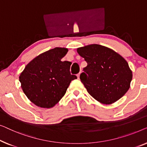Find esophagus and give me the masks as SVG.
<instances>
[{"label":"esophagus","instance_id":"1","mask_svg":"<svg viewBox=\"0 0 147 147\" xmlns=\"http://www.w3.org/2000/svg\"><path fill=\"white\" fill-rule=\"evenodd\" d=\"M80 73H81V72H80L79 73L77 74V77H78V78H79V77H80Z\"/></svg>","mask_w":147,"mask_h":147}]
</instances>
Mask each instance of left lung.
<instances>
[{
    "label": "left lung",
    "mask_w": 147,
    "mask_h": 147,
    "mask_svg": "<svg viewBox=\"0 0 147 147\" xmlns=\"http://www.w3.org/2000/svg\"><path fill=\"white\" fill-rule=\"evenodd\" d=\"M87 66L80 79L88 93L103 104H111L128 91L133 78L125 59L112 49L100 45L77 49Z\"/></svg>",
    "instance_id": "1"
}]
</instances>
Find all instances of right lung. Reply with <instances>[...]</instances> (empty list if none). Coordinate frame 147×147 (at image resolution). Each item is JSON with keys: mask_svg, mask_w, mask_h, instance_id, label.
<instances>
[{"mask_svg": "<svg viewBox=\"0 0 147 147\" xmlns=\"http://www.w3.org/2000/svg\"><path fill=\"white\" fill-rule=\"evenodd\" d=\"M68 49L55 48L40 54L30 62L19 76L22 90L36 106L51 108L77 78L71 74V62L61 61Z\"/></svg>", "mask_w": 147, "mask_h": 147, "instance_id": "right-lung-1", "label": "right lung"}]
</instances>
